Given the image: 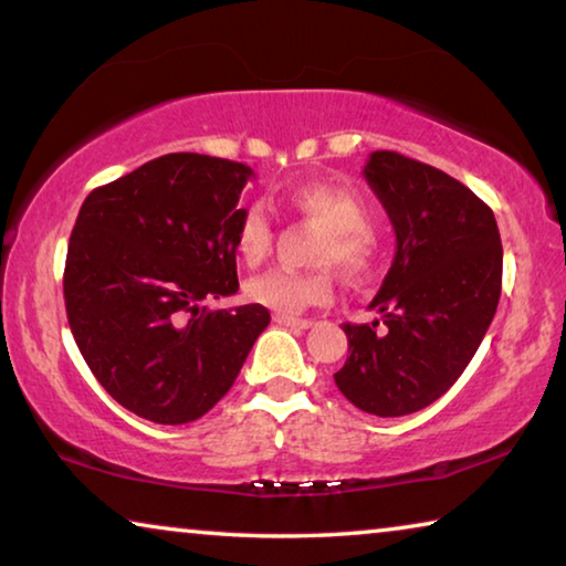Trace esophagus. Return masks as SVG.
I'll use <instances>...</instances> for the list:
<instances>
[{
	"mask_svg": "<svg viewBox=\"0 0 566 566\" xmlns=\"http://www.w3.org/2000/svg\"><path fill=\"white\" fill-rule=\"evenodd\" d=\"M280 327H292V329H310L312 327V319H300V317H290V314H274L272 317Z\"/></svg>",
	"mask_w": 566,
	"mask_h": 566,
	"instance_id": "34e87169",
	"label": "esophagus"
}]
</instances>
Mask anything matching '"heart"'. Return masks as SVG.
I'll use <instances>...</instances> for the list:
<instances>
[{
    "label": "heart",
    "instance_id": "1",
    "mask_svg": "<svg viewBox=\"0 0 566 566\" xmlns=\"http://www.w3.org/2000/svg\"><path fill=\"white\" fill-rule=\"evenodd\" d=\"M296 214L327 229L317 249L319 264H337L347 274H364L377 260V237L367 227L369 209L357 191L327 181H312L290 191L286 197ZM274 229L260 205L247 207L237 224L234 244L242 260L254 266L272 249ZM247 300L266 306L276 314H302L317 304H327L334 294L327 272H292L270 270L256 274L244 286Z\"/></svg>",
    "mask_w": 566,
    "mask_h": 566
}]
</instances>
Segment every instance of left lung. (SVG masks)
<instances>
[{
	"mask_svg": "<svg viewBox=\"0 0 566 566\" xmlns=\"http://www.w3.org/2000/svg\"><path fill=\"white\" fill-rule=\"evenodd\" d=\"M364 177L397 254L369 304L381 317L342 327L349 357L334 381L361 411L405 417L442 397L482 344L502 294V239L492 209L442 169L381 149Z\"/></svg>",
	"mask_w": 566,
	"mask_h": 566,
	"instance_id": "8db88e82",
	"label": "left lung"
}]
</instances>
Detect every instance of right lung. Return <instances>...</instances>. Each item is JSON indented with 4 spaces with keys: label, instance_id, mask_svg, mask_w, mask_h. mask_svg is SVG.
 Returning a JSON list of instances; mask_svg holds the SVG:
<instances>
[{
    "label": "right lung",
    "instance_id": "obj_1",
    "mask_svg": "<svg viewBox=\"0 0 566 566\" xmlns=\"http://www.w3.org/2000/svg\"><path fill=\"white\" fill-rule=\"evenodd\" d=\"M242 161L177 151L84 199L64 264L66 319L84 361L124 409L157 424L207 415L270 324L237 294Z\"/></svg>",
    "mask_w": 566,
    "mask_h": 566
}]
</instances>
